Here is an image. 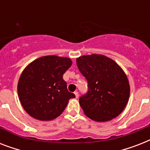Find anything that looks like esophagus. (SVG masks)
Segmentation results:
<instances>
[{
  "instance_id": "esophagus-1",
  "label": "esophagus",
  "mask_w": 150,
  "mask_h": 150,
  "mask_svg": "<svg viewBox=\"0 0 150 150\" xmlns=\"http://www.w3.org/2000/svg\"><path fill=\"white\" fill-rule=\"evenodd\" d=\"M74 93H75V97H76V98H78V97H79V93H78L77 91H75Z\"/></svg>"
}]
</instances>
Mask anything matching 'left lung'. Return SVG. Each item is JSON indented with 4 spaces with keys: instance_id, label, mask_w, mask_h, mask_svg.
Wrapping results in <instances>:
<instances>
[{
    "instance_id": "8db88e82",
    "label": "left lung",
    "mask_w": 150,
    "mask_h": 150,
    "mask_svg": "<svg viewBox=\"0 0 150 150\" xmlns=\"http://www.w3.org/2000/svg\"><path fill=\"white\" fill-rule=\"evenodd\" d=\"M79 70L88 82V92L79 98L88 117L108 121L123 111L130 95L128 78L112 59L102 54L84 55L76 59Z\"/></svg>"
}]
</instances>
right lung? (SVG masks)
Instances as JSON below:
<instances>
[{"instance_id":"add662e5","label":"right lung","mask_w":150,"mask_h":150,"mask_svg":"<svg viewBox=\"0 0 150 150\" xmlns=\"http://www.w3.org/2000/svg\"><path fill=\"white\" fill-rule=\"evenodd\" d=\"M70 58L49 55L36 59L25 68L18 82V95L24 110L34 118L51 121L60 116L75 94L68 92L63 75Z\"/></svg>"}]
</instances>
